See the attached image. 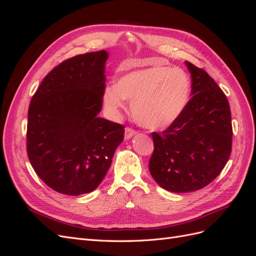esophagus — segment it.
Segmentation results:
<instances>
[{"label": "esophagus", "instance_id": "34e87169", "mask_svg": "<svg viewBox=\"0 0 256 256\" xmlns=\"http://www.w3.org/2000/svg\"><path fill=\"white\" fill-rule=\"evenodd\" d=\"M136 134V130L131 129V128H126L125 129V138H126V140H129V138H131Z\"/></svg>", "mask_w": 256, "mask_h": 256}]
</instances>
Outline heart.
Instances as JSON below:
<instances>
[{"label": "heart", "mask_w": 256, "mask_h": 256, "mask_svg": "<svg viewBox=\"0 0 256 256\" xmlns=\"http://www.w3.org/2000/svg\"><path fill=\"white\" fill-rule=\"evenodd\" d=\"M191 92L189 76L182 68L152 66L120 76L104 90V104L114 118L132 102L136 120L147 129L168 127L188 104Z\"/></svg>", "instance_id": "heart-1"}]
</instances>
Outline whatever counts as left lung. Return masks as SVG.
Returning a JSON list of instances; mask_svg holds the SVG:
<instances>
[{"label": "left lung", "mask_w": 256, "mask_h": 256, "mask_svg": "<svg viewBox=\"0 0 256 256\" xmlns=\"http://www.w3.org/2000/svg\"><path fill=\"white\" fill-rule=\"evenodd\" d=\"M192 98L171 126L152 132L150 172L168 191L191 192L218 176L230 156V110L226 96L205 70L184 62Z\"/></svg>", "instance_id": "obj_1"}]
</instances>
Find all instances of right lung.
<instances>
[{"label":"right lung","instance_id":"add662e5","mask_svg":"<svg viewBox=\"0 0 256 256\" xmlns=\"http://www.w3.org/2000/svg\"><path fill=\"white\" fill-rule=\"evenodd\" d=\"M106 50L76 56L44 76L30 100L26 150L50 188L67 196L94 191L124 140V127L99 118Z\"/></svg>","mask_w":256,"mask_h":256}]
</instances>
